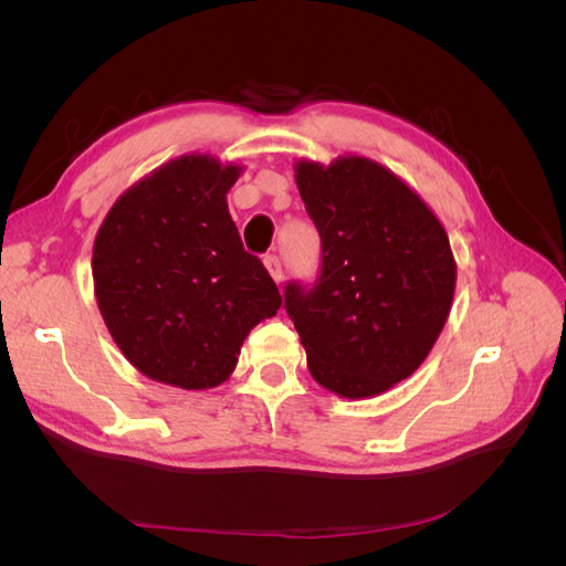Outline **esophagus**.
<instances>
[{
  "label": "esophagus",
  "instance_id": "34e87169",
  "mask_svg": "<svg viewBox=\"0 0 566 566\" xmlns=\"http://www.w3.org/2000/svg\"><path fill=\"white\" fill-rule=\"evenodd\" d=\"M264 266L269 269V273H271V279H273V281H276V283H281V281H283V269H281L279 254H266V256H264Z\"/></svg>",
  "mask_w": 566,
  "mask_h": 566
}]
</instances>
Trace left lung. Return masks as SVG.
<instances>
[{
  "instance_id": "1",
  "label": "left lung",
  "mask_w": 566,
  "mask_h": 566,
  "mask_svg": "<svg viewBox=\"0 0 566 566\" xmlns=\"http://www.w3.org/2000/svg\"><path fill=\"white\" fill-rule=\"evenodd\" d=\"M295 181L321 235V273L312 287L290 281L283 306L318 385L375 397L418 370L449 318V235L413 188L368 158L300 160Z\"/></svg>"
}]
</instances>
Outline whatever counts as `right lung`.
<instances>
[{
  "instance_id": "add662e5",
  "label": "right lung",
  "mask_w": 566,
  "mask_h": 566,
  "mask_svg": "<svg viewBox=\"0 0 566 566\" xmlns=\"http://www.w3.org/2000/svg\"><path fill=\"white\" fill-rule=\"evenodd\" d=\"M243 167L181 156L117 198L101 224L94 293L115 345L146 378L210 389L283 297L245 252L227 205Z\"/></svg>"
}]
</instances>
